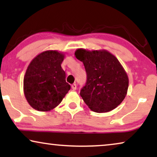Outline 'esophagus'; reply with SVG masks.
Segmentation results:
<instances>
[{"label":"esophagus","mask_w":157,"mask_h":157,"mask_svg":"<svg viewBox=\"0 0 157 157\" xmlns=\"http://www.w3.org/2000/svg\"><path fill=\"white\" fill-rule=\"evenodd\" d=\"M71 88H72L73 90H76V83H74V84H72Z\"/></svg>","instance_id":"esophagus-1"}]
</instances>
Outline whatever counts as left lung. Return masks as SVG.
<instances>
[{"mask_svg":"<svg viewBox=\"0 0 157 157\" xmlns=\"http://www.w3.org/2000/svg\"><path fill=\"white\" fill-rule=\"evenodd\" d=\"M76 59L82 61L87 75L80 95L94 112L105 113L119 106L125 98L128 78L117 58L106 50L77 49Z\"/></svg>","mask_w":157,"mask_h":157,"instance_id":"left-lung-1","label":"left lung"}]
</instances>
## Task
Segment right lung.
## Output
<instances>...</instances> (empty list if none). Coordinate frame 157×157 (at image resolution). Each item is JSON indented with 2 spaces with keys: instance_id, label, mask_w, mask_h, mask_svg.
<instances>
[{
  "instance_id": "obj_1",
  "label": "right lung",
  "mask_w": 157,
  "mask_h": 157,
  "mask_svg": "<svg viewBox=\"0 0 157 157\" xmlns=\"http://www.w3.org/2000/svg\"><path fill=\"white\" fill-rule=\"evenodd\" d=\"M64 55L46 51L32 60L23 79L27 101L36 110L48 111L56 107L71 89L61 63Z\"/></svg>"
}]
</instances>
